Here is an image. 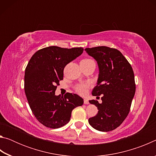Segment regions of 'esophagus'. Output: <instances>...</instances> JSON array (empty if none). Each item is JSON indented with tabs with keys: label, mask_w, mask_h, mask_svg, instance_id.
<instances>
[{
	"label": "esophagus",
	"mask_w": 156,
	"mask_h": 156,
	"mask_svg": "<svg viewBox=\"0 0 156 156\" xmlns=\"http://www.w3.org/2000/svg\"><path fill=\"white\" fill-rule=\"evenodd\" d=\"M89 103V100L87 99H84V104L85 105H88Z\"/></svg>",
	"instance_id": "esophagus-1"
}]
</instances>
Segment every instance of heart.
Segmentation results:
<instances>
[{
	"instance_id": "1",
	"label": "heart",
	"mask_w": 156,
	"mask_h": 156,
	"mask_svg": "<svg viewBox=\"0 0 156 156\" xmlns=\"http://www.w3.org/2000/svg\"><path fill=\"white\" fill-rule=\"evenodd\" d=\"M89 60L90 59H84L82 60V61H87V60ZM89 87V84L81 83V84H78V85L76 87L75 89L78 94H80L81 95H84L87 93V91Z\"/></svg>"
}]
</instances>
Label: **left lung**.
<instances>
[{"label": "left lung", "mask_w": 156, "mask_h": 156, "mask_svg": "<svg viewBox=\"0 0 156 156\" xmlns=\"http://www.w3.org/2000/svg\"><path fill=\"white\" fill-rule=\"evenodd\" d=\"M84 50L98 65V79L92 95L97 98L101 96L102 100L101 104L97 100H89L98 112L89 118V123L96 130L113 131L123 122L130 111L136 92L133 69L116 49L100 46Z\"/></svg>", "instance_id": "1"}]
</instances>
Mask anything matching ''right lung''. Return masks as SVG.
I'll use <instances>...</instances> for the list:
<instances>
[{"label":"right lung","instance_id":"add662e5","mask_svg":"<svg viewBox=\"0 0 156 156\" xmlns=\"http://www.w3.org/2000/svg\"><path fill=\"white\" fill-rule=\"evenodd\" d=\"M83 47L62 48L50 46L34 54L25 72V92L30 109L42 125L58 129L69 122L74 108L83 105L77 94L67 93L56 96L63 70L68 63L83 52Z\"/></svg>","mask_w":156,"mask_h":156}]
</instances>
